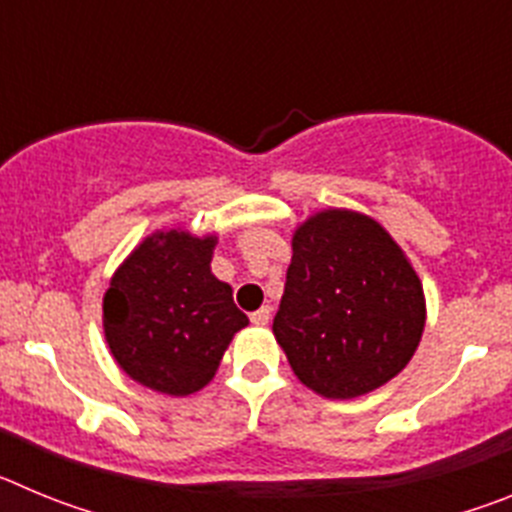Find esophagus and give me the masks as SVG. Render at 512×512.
Segmentation results:
<instances>
[{"label": "esophagus", "instance_id": "obj_1", "mask_svg": "<svg viewBox=\"0 0 512 512\" xmlns=\"http://www.w3.org/2000/svg\"><path fill=\"white\" fill-rule=\"evenodd\" d=\"M269 320H271V307L269 305H264L261 310H256V312H251V323L253 325H269Z\"/></svg>", "mask_w": 512, "mask_h": 512}]
</instances>
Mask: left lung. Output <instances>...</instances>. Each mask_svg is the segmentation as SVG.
<instances>
[{
    "instance_id": "left-lung-1",
    "label": "left lung",
    "mask_w": 512,
    "mask_h": 512,
    "mask_svg": "<svg viewBox=\"0 0 512 512\" xmlns=\"http://www.w3.org/2000/svg\"><path fill=\"white\" fill-rule=\"evenodd\" d=\"M423 328V284L377 220L323 210L295 230L271 330L305 387L330 400L377 390L408 366Z\"/></svg>"
}]
</instances>
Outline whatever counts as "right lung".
Wrapping results in <instances>:
<instances>
[{"label": "right lung", "mask_w": 512, "mask_h": 512, "mask_svg": "<svg viewBox=\"0 0 512 512\" xmlns=\"http://www.w3.org/2000/svg\"><path fill=\"white\" fill-rule=\"evenodd\" d=\"M217 235L156 230L135 246L104 292L102 325L120 369L148 390L187 397L215 377L248 318L210 271Z\"/></svg>", "instance_id": "add662e5"}]
</instances>
